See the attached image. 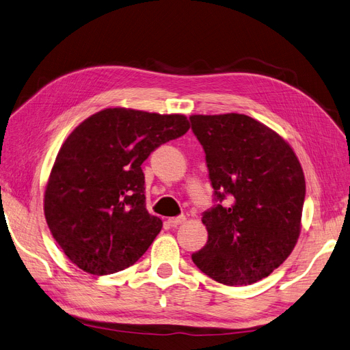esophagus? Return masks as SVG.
I'll return each instance as SVG.
<instances>
[{"mask_svg":"<svg viewBox=\"0 0 350 350\" xmlns=\"http://www.w3.org/2000/svg\"><path fill=\"white\" fill-rule=\"evenodd\" d=\"M185 219H187V218H185L184 215H180V217H174V218H169V219H167V223H169V226H170V227H176V226H180V224H183Z\"/></svg>","mask_w":350,"mask_h":350,"instance_id":"obj_1","label":"esophagus"}]
</instances>
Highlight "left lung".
Wrapping results in <instances>:
<instances>
[{
  "label": "left lung",
  "instance_id": "1",
  "mask_svg": "<svg viewBox=\"0 0 350 350\" xmlns=\"http://www.w3.org/2000/svg\"><path fill=\"white\" fill-rule=\"evenodd\" d=\"M190 122L217 202L203 212L208 242L193 262L219 284L251 285L278 269L300 236L301 165L282 136L252 117L199 114Z\"/></svg>",
  "mask_w": 350,
  "mask_h": 350
}]
</instances>
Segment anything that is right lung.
Masks as SVG:
<instances>
[{
    "label": "right lung",
    "mask_w": 350,
    "mask_h": 350,
    "mask_svg": "<svg viewBox=\"0 0 350 350\" xmlns=\"http://www.w3.org/2000/svg\"><path fill=\"white\" fill-rule=\"evenodd\" d=\"M189 129L183 114L107 108L68 136L50 172L44 215L77 267L111 275L148 250L163 224L146 208L141 165L161 144Z\"/></svg>",
    "instance_id": "add662e5"
}]
</instances>
